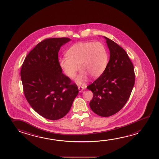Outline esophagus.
Returning <instances> with one entry per match:
<instances>
[{
	"mask_svg": "<svg viewBox=\"0 0 159 159\" xmlns=\"http://www.w3.org/2000/svg\"><path fill=\"white\" fill-rule=\"evenodd\" d=\"M78 89L79 90V92H80V93H81V92L83 91L84 90V86H79Z\"/></svg>",
	"mask_w": 159,
	"mask_h": 159,
	"instance_id": "obj_1",
	"label": "esophagus"
}]
</instances>
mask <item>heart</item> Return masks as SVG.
I'll list each match as a JSON object with an SVG mask.
<instances>
[{"label": "heart", "instance_id": "obj_1", "mask_svg": "<svg viewBox=\"0 0 159 159\" xmlns=\"http://www.w3.org/2000/svg\"><path fill=\"white\" fill-rule=\"evenodd\" d=\"M66 56L59 59V65L69 78L75 77L79 70L80 74L76 79L79 85L85 83L88 75L96 79L102 75L109 61V54L102 42H80L73 45L66 52Z\"/></svg>", "mask_w": 159, "mask_h": 159}]
</instances>
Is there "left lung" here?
<instances>
[{
	"mask_svg": "<svg viewBox=\"0 0 159 159\" xmlns=\"http://www.w3.org/2000/svg\"><path fill=\"white\" fill-rule=\"evenodd\" d=\"M110 50L107 68L87 86L93 93L90 107L99 116L107 117L122 109L130 98L135 84L134 65L125 50L104 37Z\"/></svg>",
	"mask_w": 159,
	"mask_h": 159,
	"instance_id": "1",
	"label": "left lung"
}]
</instances>
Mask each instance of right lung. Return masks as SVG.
Instances as JSON below:
<instances>
[{
	"label": "right lung",
	"instance_id": "obj_1",
	"mask_svg": "<svg viewBox=\"0 0 159 159\" xmlns=\"http://www.w3.org/2000/svg\"><path fill=\"white\" fill-rule=\"evenodd\" d=\"M71 40L52 38L40 42L27 55L20 71L24 93L31 107L43 117L58 120L68 114L78 88L62 73L58 63L60 47Z\"/></svg>",
	"mask_w": 159,
	"mask_h": 159
}]
</instances>
